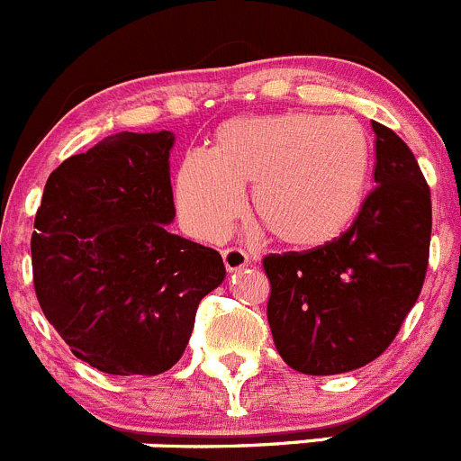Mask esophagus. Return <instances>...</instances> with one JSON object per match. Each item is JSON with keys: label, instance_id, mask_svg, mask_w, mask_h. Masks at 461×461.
I'll return each mask as SVG.
<instances>
[{"label": "esophagus", "instance_id": "obj_1", "mask_svg": "<svg viewBox=\"0 0 461 461\" xmlns=\"http://www.w3.org/2000/svg\"><path fill=\"white\" fill-rule=\"evenodd\" d=\"M222 261H225V268L231 273V270H240L243 266L250 264V257L240 248H225L222 250Z\"/></svg>", "mask_w": 461, "mask_h": 461}]
</instances>
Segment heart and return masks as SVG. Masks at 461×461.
<instances>
[{
  "label": "heart",
  "mask_w": 461,
  "mask_h": 461,
  "mask_svg": "<svg viewBox=\"0 0 461 461\" xmlns=\"http://www.w3.org/2000/svg\"><path fill=\"white\" fill-rule=\"evenodd\" d=\"M371 172V143L357 120L316 113L227 120L213 152L184 157L175 182L182 222L218 239L243 211L275 240L300 250L332 243L359 213Z\"/></svg>",
  "instance_id": "obj_1"
}]
</instances>
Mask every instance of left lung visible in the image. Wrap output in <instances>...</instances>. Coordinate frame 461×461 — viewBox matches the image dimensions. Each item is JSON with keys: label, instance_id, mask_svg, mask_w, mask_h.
<instances>
[{"label": "left lung", "instance_id": "obj_1", "mask_svg": "<svg viewBox=\"0 0 461 461\" xmlns=\"http://www.w3.org/2000/svg\"><path fill=\"white\" fill-rule=\"evenodd\" d=\"M375 131V184L332 243L264 257L268 325L291 368L337 375L382 355L423 289L432 202L419 161L398 133Z\"/></svg>", "mask_w": 461, "mask_h": 461}]
</instances>
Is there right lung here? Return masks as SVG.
<instances>
[{"instance_id": "right-lung-1", "label": "right lung", "mask_w": 461, "mask_h": 461, "mask_svg": "<svg viewBox=\"0 0 461 461\" xmlns=\"http://www.w3.org/2000/svg\"><path fill=\"white\" fill-rule=\"evenodd\" d=\"M170 131H122L50 175L32 236L36 298L72 355L109 375L179 361L222 257L170 234Z\"/></svg>"}]
</instances>
